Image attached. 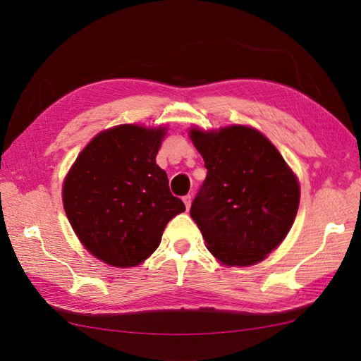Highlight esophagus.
<instances>
[{
	"instance_id": "1",
	"label": "esophagus",
	"mask_w": 361,
	"mask_h": 361,
	"mask_svg": "<svg viewBox=\"0 0 361 361\" xmlns=\"http://www.w3.org/2000/svg\"><path fill=\"white\" fill-rule=\"evenodd\" d=\"M183 202H185V206H186V209L189 211V208H190V204H192V197H190V195H186V197H183Z\"/></svg>"
}]
</instances>
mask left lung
<instances>
[{"label": "left lung", "mask_w": 361, "mask_h": 361, "mask_svg": "<svg viewBox=\"0 0 361 361\" xmlns=\"http://www.w3.org/2000/svg\"><path fill=\"white\" fill-rule=\"evenodd\" d=\"M189 137L208 169L190 206L206 248L226 267L262 262L293 226L301 198L296 173L255 127H190Z\"/></svg>", "instance_id": "8db88e82"}]
</instances>
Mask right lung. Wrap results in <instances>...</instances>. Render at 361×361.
Returning a JSON list of instances; mask_svg holds the SVG:
<instances>
[{
    "label": "right lung",
    "instance_id": "1",
    "mask_svg": "<svg viewBox=\"0 0 361 361\" xmlns=\"http://www.w3.org/2000/svg\"><path fill=\"white\" fill-rule=\"evenodd\" d=\"M167 130L141 124L102 130L65 176L62 200L73 231L106 265L142 264L159 247L169 221L186 211L157 164Z\"/></svg>",
    "mask_w": 361,
    "mask_h": 361
}]
</instances>
